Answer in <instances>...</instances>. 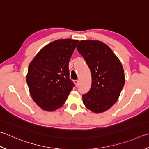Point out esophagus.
Returning a JSON list of instances; mask_svg holds the SVG:
<instances>
[{
	"label": "esophagus",
	"mask_w": 149,
	"mask_h": 149,
	"mask_svg": "<svg viewBox=\"0 0 149 149\" xmlns=\"http://www.w3.org/2000/svg\"><path fill=\"white\" fill-rule=\"evenodd\" d=\"M74 83L75 84V86H78V85H79V81L78 80H75V81H74Z\"/></svg>",
	"instance_id": "esophagus-1"
}]
</instances>
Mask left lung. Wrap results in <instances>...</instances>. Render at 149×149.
I'll return each mask as SVG.
<instances>
[{
    "instance_id": "1",
    "label": "left lung",
    "mask_w": 149,
    "mask_h": 149,
    "mask_svg": "<svg viewBox=\"0 0 149 149\" xmlns=\"http://www.w3.org/2000/svg\"><path fill=\"white\" fill-rule=\"evenodd\" d=\"M77 49L90 70L92 85L83 94L87 109L99 113L107 111L116 101L125 84V74L120 61L105 44L99 40H81Z\"/></svg>"
}]
</instances>
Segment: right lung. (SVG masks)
Returning a JSON list of instances; mask_svg holds the SVG:
<instances>
[{"instance_id": "obj_1", "label": "right lung", "mask_w": 149, "mask_h": 149, "mask_svg": "<svg viewBox=\"0 0 149 149\" xmlns=\"http://www.w3.org/2000/svg\"><path fill=\"white\" fill-rule=\"evenodd\" d=\"M79 40L59 39L38 52L28 67L26 81L33 100L45 111L63 105L74 86L68 63Z\"/></svg>"}]
</instances>
